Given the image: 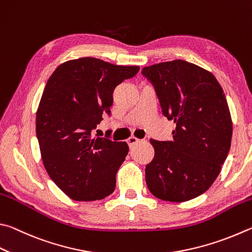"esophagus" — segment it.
Segmentation results:
<instances>
[{"mask_svg":"<svg viewBox=\"0 0 252 252\" xmlns=\"http://www.w3.org/2000/svg\"><path fill=\"white\" fill-rule=\"evenodd\" d=\"M139 141H140V140L134 138V136H131V138H129V139L126 140V143H127V145L130 146V149H131V148H133V146H134L136 143H139Z\"/></svg>","mask_w":252,"mask_h":252,"instance_id":"1","label":"esophagus"}]
</instances>
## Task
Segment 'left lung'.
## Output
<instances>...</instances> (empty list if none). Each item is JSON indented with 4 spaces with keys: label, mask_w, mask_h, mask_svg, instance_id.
<instances>
[{
    "label": "left lung",
    "mask_w": 252,
    "mask_h": 252,
    "mask_svg": "<svg viewBox=\"0 0 252 252\" xmlns=\"http://www.w3.org/2000/svg\"><path fill=\"white\" fill-rule=\"evenodd\" d=\"M162 113L176 123L173 141L151 140L155 154L145 166L148 189L166 202H186L216 180L231 144L229 108L215 76L182 59L144 67Z\"/></svg>",
    "instance_id": "left-lung-1"
}]
</instances>
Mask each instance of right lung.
Wrapping results in <instances>:
<instances>
[{
    "label": "right lung",
    "mask_w": 252,
    "mask_h": 252,
    "mask_svg": "<svg viewBox=\"0 0 252 252\" xmlns=\"http://www.w3.org/2000/svg\"><path fill=\"white\" fill-rule=\"evenodd\" d=\"M139 66H117L84 57L62 63L49 77L36 113V135L48 175L74 200L106 198L129 146L93 130L110 116L113 90L139 72Z\"/></svg>",
    "instance_id": "obj_1"
}]
</instances>
